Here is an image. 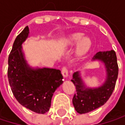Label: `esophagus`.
<instances>
[{
  "instance_id": "34e87169",
  "label": "esophagus",
  "mask_w": 125,
  "mask_h": 125,
  "mask_svg": "<svg viewBox=\"0 0 125 125\" xmlns=\"http://www.w3.org/2000/svg\"><path fill=\"white\" fill-rule=\"evenodd\" d=\"M68 72H69V69H68L67 66H63L62 69V73L64 77H66L68 76Z\"/></svg>"
}]
</instances>
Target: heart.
<instances>
[{"mask_svg": "<svg viewBox=\"0 0 125 125\" xmlns=\"http://www.w3.org/2000/svg\"><path fill=\"white\" fill-rule=\"evenodd\" d=\"M66 44L69 47L77 45L76 53L77 56H82L85 54L90 49L92 42L87 37H84L80 33L74 34L66 40Z\"/></svg>", "mask_w": 125, "mask_h": 125, "instance_id": "1", "label": "heart"}]
</instances>
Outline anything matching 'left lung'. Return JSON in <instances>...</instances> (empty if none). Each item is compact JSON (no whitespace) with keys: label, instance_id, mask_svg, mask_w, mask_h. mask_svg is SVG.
Listing matches in <instances>:
<instances>
[{"label":"left lung","instance_id":"left-lung-1","mask_svg":"<svg viewBox=\"0 0 125 125\" xmlns=\"http://www.w3.org/2000/svg\"><path fill=\"white\" fill-rule=\"evenodd\" d=\"M93 59H98L104 62L107 79L101 87L90 89L85 87L78 72L73 74L72 82L76 87V92L72 99V104L79 114L90 112L103 106L112 95L116 85L119 67L115 51L114 50L99 51L93 56Z\"/></svg>","mask_w":125,"mask_h":125}]
</instances>
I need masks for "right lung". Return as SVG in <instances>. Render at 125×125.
<instances>
[{"mask_svg":"<svg viewBox=\"0 0 125 125\" xmlns=\"http://www.w3.org/2000/svg\"><path fill=\"white\" fill-rule=\"evenodd\" d=\"M28 34L26 27L14 40L8 60V79L20 104L32 112L45 114L49 111L53 93L62 84L63 77L59 69L29 68L21 51V44Z\"/></svg>","mask_w":125,"mask_h":125,"instance_id":"obj_1","label":"right lung"}]
</instances>
